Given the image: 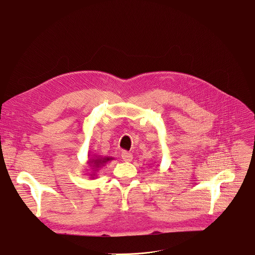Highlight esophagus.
<instances>
[{
  "mask_svg": "<svg viewBox=\"0 0 255 255\" xmlns=\"http://www.w3.org/2000/svg\"><path fill=\"white\" fill-rule=\"evenodd\" d=\"M121 157H122L123 161H125V162H130V161H132V159H133V154H132L130 151L123 150L122 153H121Z\"/></svg>",
  "mask_w": 255,
  "mask_h": 255,
  "instance_id": "1",
  "label": "esophagus"
}]
</instances>
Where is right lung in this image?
<instances>
[{
	"mask_svg": "<svg viewBox=\"0 0 255 255\" xmlns=\"http://www.w3.org/2000/svg\"><path fill=\"white\" fill-rule=\"evenodd\" d=\"M112 160H114V158L113 157H95V158H93V159H89V161H88V163H89V165L90 166H92L93 168L92 169H95V170H97L98 171V168H101L102 166H104L107 162H109V161H112ZM92 176V175H91ZM95 176V175H93V176Z\"/></svg>",
	"mask_w": 255,
	"mask_h": 255,
	"instance_id": "add662e5",
	"label": "right lung"
}]
</instances>
